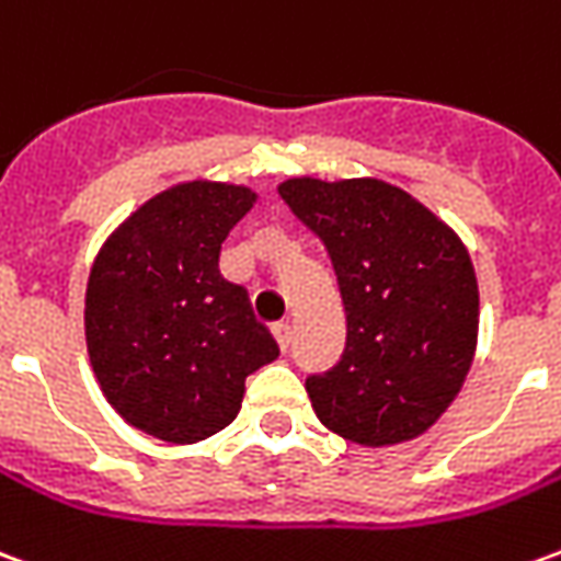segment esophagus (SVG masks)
Listing matches in <instances>:
<instances>
[{
    "label": "esophagus",
    "mask_w": 561,
    "mask_h": 561,
    "mask_svg": "<svg viewBox=\"0 0 561 561\" xmlns=\"http://www.w3.org/2000/svg\"><path fill=\"white\" fill-rule=\"evenodd\" d=\"M273 336H276V342H279L282 352H288L294 340V328L291 324H276V328H273Z\"/></svg>",
    "instance_id": "esophagus-1"
}]
</instances>
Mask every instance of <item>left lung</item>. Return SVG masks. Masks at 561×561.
<instances>
[{
    "label": "left lung",
    "instance_id": "8db88e82",
    "mask_svg": "<svg viewBox=\"0 0 561 561\" xmlns=\"http://www.w3.org/2000/svg\"><path fill=\"white\" fill-rule=\"evenodd\" d=\"M282 201L324 243L345 306V352L306 378L318 421L385 447L426 433L469 376L478 279L457 233L385 180L294 176Z\"/></svg>",
    "mask_w": 561,
    "mask_h": 561
}]
</instances>
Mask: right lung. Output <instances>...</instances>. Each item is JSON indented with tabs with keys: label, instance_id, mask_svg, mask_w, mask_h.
<instances>
[{
	"label": "right lung",
	"instance_id": "obj_1",
	"mask_svg": "<svg viewBox=\"0 0 561 561\" xmlns=\"http://www.w3.org/2000/svg\"><path fill=\"white\" fill-rule=\"evenodd\" d=\"M245 185L188 180L140 204L95 255L87 352L102 393L140 433L192 445L240 412L245 376L279 357L249 294L219 273L252 209Z\"/></svg>",
	"mask_w": 561,
	"mask_h": 561
}]
</instances>
